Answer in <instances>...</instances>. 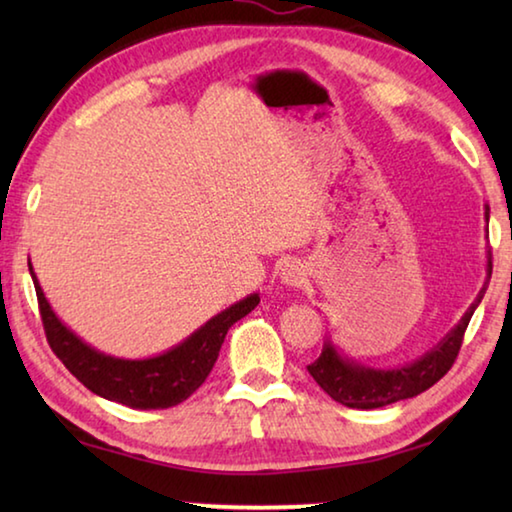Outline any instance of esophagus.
I'll list each match as a JSON object with an SVG mask.
<instances>
[{"instance_id": "esophagus-1", "label": "esophagus", "mask_w": 512, "mask_h": 512, "mask_svg": "<svg viewBox=\"0 0 512 512\" xmlns=\"http://www.w3.org/2000/svg\"><path fill=\"white\" fill-rule=\"evenodd\" d=\"M305 268H302V264H298V262H289V264H284V268H282V273H280V277H282V282L284 284H289V287H300L302 282H305Z\"/></svg>"}]
</instances>
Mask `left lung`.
<instances>
[{"mask_svg":"<svg viewBox=\"0 0 512 512\" xmlns=\"http://www.w3.org/2000/svg\"><path fill=\"white\" fill-rule=\"evenodd\" d=\"M490 219V207L485 205V221ZM488 277H485L481 291L476 293L470 309L465 311L463 318L458 320L454 329L445 334V339L438 345H433L429 352H424L406 366L397 368H370L361 366V363L343 357L339 348L327 339L323 345L320 357L307 366L309 375L316 379V384L323 391L343 406L350 409H379V406H388L400 400H409L427 391L438 379L447 375V370L452 368V363L458 357L461 350L463 334L474 309L481 305L483 293L488 289L490 275H492V253L488 250Z\"/></svg>","mask_w":512,"mask_h":512,"instance_id":"obj_1","label":"left lung"}]
</instances>
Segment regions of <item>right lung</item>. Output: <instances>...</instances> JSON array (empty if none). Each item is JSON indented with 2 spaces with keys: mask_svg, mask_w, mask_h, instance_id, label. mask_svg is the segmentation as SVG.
I'll use <instances>...</instances> for the list:
<instances>
[{
  "mask_svg": "<svg viewBox=\"0 0 512 512\" xmlns=\"http://www.w3.org/2000/svg\"><path fill=\"white\" fill-rule=\"evenodd\" d=\"M29 273L36 284L42 327L56 357L94 395L140 411L169 409L185 402L212 372L228 329L259 305V293H250L244 300L223 309L221 314L212 316L183 343L173 345L158 357L119 359L94 350L92 345L79 339L54 314L31 262Z\"/></svg>",
  "mask_w": 512,
  "mask_h": 512,
  "instance_id": "obj_1",
  "label": "right lung"
}]
</instances>
